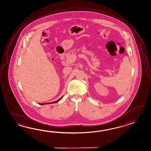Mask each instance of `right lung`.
<instances>
[{"mask_svg": "<svg viewBox=\"0 0 151 151\" xmlns=\"http://www.w3.org/2000/svg\"><path fill=\"white\" fill-rule=\"evenodd\" d=\"M63 96H62V97H61V98H60L59 99H58V100H57V101H54V102H52V103H46V104H40V105H44V104H52V103H57V102H58L59 101H60V100H61V99H62Z\"/></svg>", "mask_w": 151, "mask_h": 151, "instance_id": "add662e5", "label": "right lung"}]
</instances>
